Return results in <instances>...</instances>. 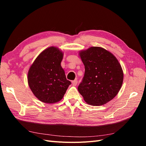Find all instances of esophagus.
I'll use <instances>...</instances> for the list:
<instances>
[{"mask_svg": "<svg viewBox=\"0 0 146 146\" xmlns=\"http://www.w3.org/2000/svg\"><path fill=\"white\" fill-rule=\"evenodd\" d=\"M77 83H78L77 79H75L74 80L72 81V85L73 86H76L77 85Z\"/></svg>", "mask_w": 146, "mask_h": 146, "instance_id": "obj_1", "label": "esophagus"}]
</instances>
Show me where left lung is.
Here are the masks:
<instances>
[{"label": "left lung", "mask_w": 146, "mask_h": 146, "mask_svg": "<svg viewBox=\"0 0 146 146\" xmlns=\"http://www.w3.org/2000/svg\"><path fill=\"white\" fill-rule=\"evenodd\" d=\"M85 74L78 91L86 102L99 106L112 100L120 90L123 74L111 53L100 47H91L79 53Z\"/></svg>", "instance_id": "left-lung-1"}]
</instances>
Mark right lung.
<instances>
[{"instance_id": "right-lung-1", "label": "right lung", "mask_w": 146, "mask_h": 146, "mask_svg": "<svg viewBox=\"0 0 146 146\" xmlns=\"http://www.w3.org/2000/svg\"><path fill=\"white\" fill-rule=\"evenodd\" d=\"M63 54L50 47L39 54L30 66L28 83L33 94L42 102L54 104L62 99L71 82L61 66Z\"/></svg>"}]
</instances>
